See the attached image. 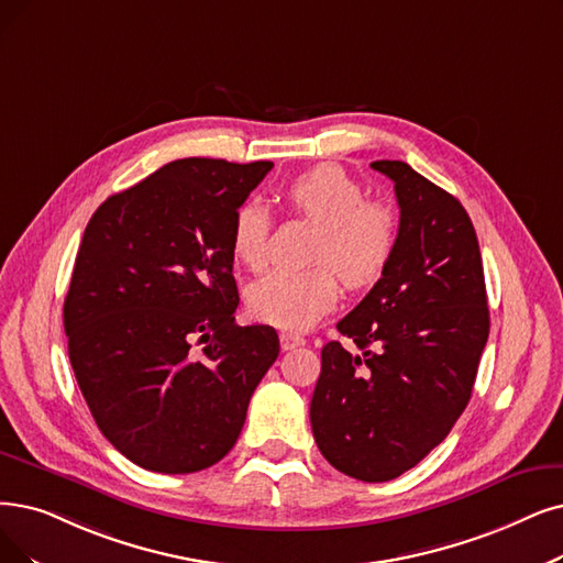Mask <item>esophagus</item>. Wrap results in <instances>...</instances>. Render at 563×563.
Here are the masks:
<instances>
[{"instance_id":"34e87169","label":"esophagus","mask_w":563,"mask_h":563,"mask_svg":"<svg viewBox=\"0 0 563 563\" xmlns=\"http://www.w3.org/2000/svg\"><path fill=\"white\" fill-rule=\"evenodd\" d=\"M279 344H282L284 351H294V349H298V346L305 344V336H300V334H296V332H282V334H279Z\"/></svg>"}]
</instances>
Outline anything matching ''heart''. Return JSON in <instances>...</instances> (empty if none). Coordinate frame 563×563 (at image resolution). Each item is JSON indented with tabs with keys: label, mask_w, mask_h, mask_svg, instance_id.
<instances>
[{
	"label": "heart",
	"mask_w": 563,
	"mask_h": 563,
	"mask_svg": "<svg viewBox=\"0 0 563 563\" xmlns=\"http://www.w3.org/2000/svg\"><path fill=\"white\" fill-rule=\"evenodd\" d=\"M286 203L321 227L313 261L338 269L351 288H363L384 273L393 250L397 219L380 198H365L357 179L336 164H321L290 179ZM269 214L261 203H244L231 227V252L244 267L267 261ZM321 265L313 269H269L246 288V305L256 319L288 330L317 323L340 300V279Z\"/></svg>",
	"instance_id": "obj_1"
}]
</instances>
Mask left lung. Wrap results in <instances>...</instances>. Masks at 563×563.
<instances>
[{"instance_id": "8db88e82", "label": "left lung", "mask_w": 563, "mask_h": 563, "mask_svg": "<svg viewBox=\"0 0 563 563\" xmlns=\"http://www.w3.org/2000/svg\"><path fill=\"white\" fill-rule=\"evenodd\" d=\"M393 179L399 231L380 279L321 351L309 418L342 474L386 483L437 448L466 409L489 334L478 238L460 200L404 162Z\"/></svg>"}]
</instances>
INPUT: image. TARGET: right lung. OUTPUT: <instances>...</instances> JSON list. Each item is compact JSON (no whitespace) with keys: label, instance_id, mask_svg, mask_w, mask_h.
Here are the masks:
<instances>
[{"label":"right lung","instance_id":"add662e5","mask_svg":"<svg viewBox=\"0 0 563 563\" xmlns=\"http://www.w3.org/2000/svg\"><path fill=\"white\" fill-rule=\"evenodd\" d=\"M269 168L170 162L82 233L64 300L71 367L101 434L147 471L217 464L279 355L275 328L233 317V217Z\"/></svg>","mask_w":563,"mask_h":563}]
</instances>
